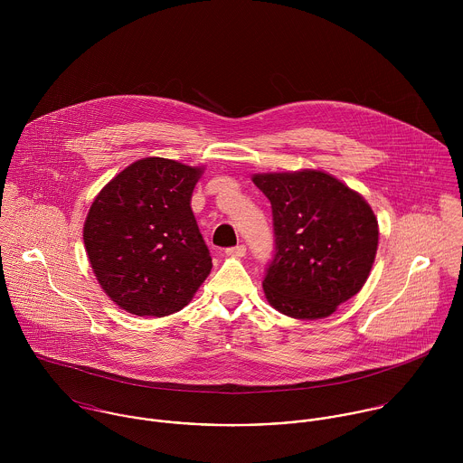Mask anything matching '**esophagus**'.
<instances>
[{"label":"esophagus","instance_id":"34e87169","mask_svg":"<svg viewBox=\"0 0 463 463\" xmlns=\"http://www.w3.org/2000/svg\"><path fill=\"white\" fill-rule=\"evenodd\" d=\"M226 255L242 259V257L246 255V246H244V244H239V246H235V248H230V250H226Z\"/></svg>","mask_w":463,"mask_h":463}]
</instances>
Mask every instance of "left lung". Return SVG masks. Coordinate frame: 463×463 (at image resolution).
I'll return each instance as SVG.
<instances>
[{"label": "left lung", "mask_w": 463, "mask_h": 463, "mask_svg": "<svg viewBox=\"0 0 463 463\" xmlns=\"http://www.w3.org/2000/svg\"><path fill=\"white\" fill-rule=\"evenodd\" d=\"M253 184L272 206L276 253L265 299L294 319H325L369 278L380 228L371 204L319 169L259 173Z\"/></svg>", "instance_id": "1"}]
</instances>
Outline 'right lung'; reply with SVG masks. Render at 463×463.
Returning <instances> with one entry per match:
<instances>
[{
    "instance_id": "right-lung-1",
    "label": "right lung",
    "mask_w": 463,
    "mask_h": 463,
    "mask_svg": "<svg viewBox=\"0 0 463 463\" xmlns=\"http://www.w3.org/2000/svg\"><path fill=\"white\" fill-rule=\"evenodd\" d=\"M203 167L146 156L94 198L83 244L105 294L133 316L164 317L187 307L212 270L191 208Z\"/></svg>"
}]
</instances>
